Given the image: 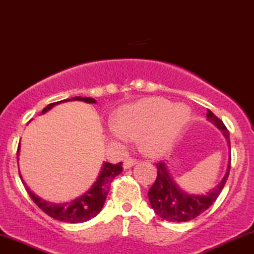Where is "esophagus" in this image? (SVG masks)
<instances>
[{"label":"esophagus","mask_w":254,"mask_h":254,"mask_svg":"<svg viewBox=\"0 0 254 254\" xmlns=\"http://www.w3.org/2000/svg\"><path fill=\"white\" fill-rule=\"evenodd\" d=\"M137 160H135V158H127V160H125L123 162V168L124 169H129V168L133 167L135 164H137Z\"/></svg>","instance_id":"34e87169"}]
</instances>
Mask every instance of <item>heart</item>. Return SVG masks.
<instances>
[{
	"mask_svg": "<svg viewBox=\"0 0 254 254\" xmlns=\"http://www.w3.org/2000/svg\"><path fill=\"white\" fill-rule=\"evenodd\" d=\"M190 119V109L160 97H148L117 111L115 123L108 127L112 142L124 143L138 135L140 148L151 156H163L172 150Z\"/></svg>",
	"mask_w": 254,
	"mask_h": 254,
	"instance_id": "heart-1",
	"label": "heart"
}]
</instances>
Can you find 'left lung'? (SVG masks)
Segmentation results:
<instances>
[{
  "instance_id": "1",
  "label": "left lung",
  "mask_w": 254,
  "mask_h": 254,
  "mask_svg": "<svg viewBox=\"0 0 254 254\" xmlns=\"http://www.w3.org/2000/svg\"><path fill=\"white\" fill-rule=\"evenodd\" d=\"M206 116L207 121L214 124L219 130H221L222 135L227 140L228 149L231 150L230 132L226 129L225 124L210 110H207ZM156 167V181L148 193L151 208L160 218L167 220V221L185 222L195 219L204 210L208 209L218 198L228 179L231 169V156L228 158L227 169H226V174L221 181L212 190L204 194H189L181 189L170 174L168 164L164 162L157 163Z\"/></svg>"
}]
</instances>
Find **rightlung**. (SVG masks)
<instances>
[{
  "instance_id": "obj_1",
  "label": "right lung",
  "mask_w": 254,
  "mask_h": 254,
  "mask_svg": "<svg viewBox=\"0 0 254 254\" xmlns=\"http://www.w3.org/2000/svg\"><path fill=\"white\" fill-rule=\"evenodd\" d=\"M72 100H80V102H85L88 104H96V99L88 97H73L68 98V99L60 100V102L52 103L50 105H47L42 110L41 114L44 115L47 111H50L51 109H53L54 106L58 104L64 103V102H72ZM20 152V145L19 150H17V156H19ZM19 160V157H17ZM123 168H122V162H119L117 164L109 163V162H103L102 169H100L99 174H98L97 180L91 186V188L87 191H85L84 194L80 196L75 197L74 200L68 201V202L64 203H54L50 202V201L42 200L41 197H39L38 195H35L32 190L28 188V186H26V183L22 180V176L20 177L22 180L23 185L26 186L27 191H28L29 196L32 197V200L36 203V206L40 209L44 210L47 215H50L51 218L59 220V221L68 222V224H78V222H85L88 221L90 219H92L96 216L98 213L100 212L105 202L106 196L110 190V186H111L112 180L116 176L119 175L122 173Z\"/></svg>"
}]
</instances>
